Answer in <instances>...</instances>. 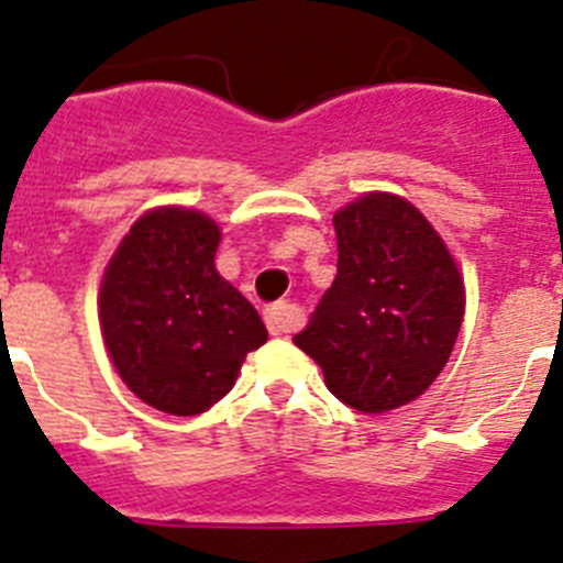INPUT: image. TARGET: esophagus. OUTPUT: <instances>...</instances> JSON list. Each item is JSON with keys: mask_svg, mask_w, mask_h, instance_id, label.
Wrapping results in <instances>:
<instances>
[{"mask_svg": "<svg viewBox=\"0 0 563 563\" xmlns=\"http://www.w3.org/2000/svg\"><path fill=\"white\" fill-rule=\"evenodd\" d=\"M266 325L269 333H291L294 328L300 325V311L291 302H275V306L266 308Z\"/></svg>", "mask_w": 563, "mask_h": 563, "instance_id": "1", "label": "esophagus"}]
</instances>
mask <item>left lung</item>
I'll return each mask as SVG.
<instances>
[{
  "instance_id": "left-lung-1",
  "label": "left lung",
  "mask_w": 563,
  "mask_h": 563,
  "mask_svg": "<svg viewBox=\"0 0 563 563\" xmlns=\"http://www.w3.org/2000/svg\"><path fill=\"white\" fill-rule=\"evenodd\" d=\"M336 277L294 344L339 401L378 415L415 401L457 342L465 286L427 216L393 194H364L333 216Z\"/></svg>"
}]
</instances>
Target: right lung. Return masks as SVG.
<instances>
[{"label":"right lung","instance_id":"add662e5","mask_svg":"<svg viewBox=\"0 0 563 563\" xmlns=\"http://www.w3.org/2000/svg\"><path fill=\"white\" fill-rule=\"evenodd\" d=\"M219 224L156 207L134 221L106 266L98 313L125 387L168 415H199L232 389L266 325L216 269Z\"/></svg>","mask_w":563,"mask_h":563}]
</instances>
